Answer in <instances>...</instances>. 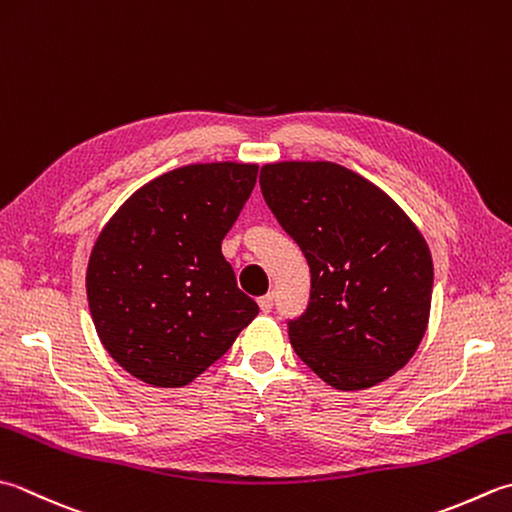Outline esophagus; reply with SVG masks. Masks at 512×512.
<instances>
[{"label":"esophagus","mask_w":512,"mask_h":512,"mask_svg":"<svg viewBox=\"0 0 512 512\" xmlns=\"http://www.w3.org/2000/svg\"><path fill=\"white\" fill-rule=\"evenodd\" d=\"M257 302H259V308H262L264 313H270V310H273V306H275V295L268 293V295H264V297H259Z\"/></svg>","instance_id":"obj_1"}]
</instances>
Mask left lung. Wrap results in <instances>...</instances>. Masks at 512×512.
Here are the masks:
<instances>
[{
	"label": "left lung",
	"instance_id": "1",
	"mask_svg": "<svg viewBox=\"0 0 512 512\" xmlns=\"http://www.w3.org/2000/svg\"><path fill=\"white\" fill-rule=\"evenodd\" d=\"M259 186L310 266L306 310L286 322L297 357L339 390L370 388L404 368L433 295V259L404 210L330 162L268 164Z\"/></svg>",
	"mask_w": 512,
	"mask_h": 512
}]
</instances>
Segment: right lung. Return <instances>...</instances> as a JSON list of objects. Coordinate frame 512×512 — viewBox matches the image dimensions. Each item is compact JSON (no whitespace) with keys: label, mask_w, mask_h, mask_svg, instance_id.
<instances>
[{"label":"right lung","mask_w":512,"mask_h":512,"mask_svg":"<svg viewBox=\"0 0 512 512\" xmlns=\"http://www.w3.org/2000/svg\"><path fill=\"white\" fill-rule=\"evenodd\" d=\"M257 182L253 164H193L139 188L90 253L88 308L115 362L146 384L193 382L259 313L222 239Z\"/></svg>","instance_id":"1"}]
</instances>
